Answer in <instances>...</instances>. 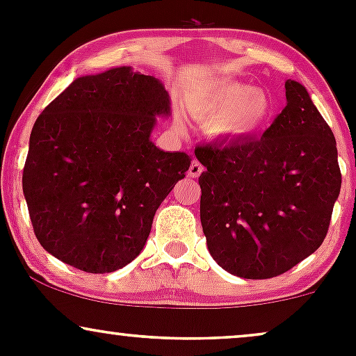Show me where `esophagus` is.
Here are the masks:
<instances>
[{"mask_svg": "<svg viewBox=\"0 0 356 356\" xmlns=\"http://www.w3.org/2000/svg\"><path fill=\"white\" fill-rule=\"evenodd\" d=\"M202 170H204V167L199 164L197 161H192L189 170H187V175H189V177H192V179L199 177V175L202 174Z\"/></svg>", "mask_w": 356, "mask_h": 356, "instance_id": "esophagus-1", "label": "esophagus"}]
</instances>
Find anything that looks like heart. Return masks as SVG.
<instances>
[{
  "label": "heart",
  "mask_w": 356,
  "mask_h": 356,
  "mask_svg": "<svg viewBox=\"0 0 356 356\" xmlns=\"http://www.w3.org/2000/svg\"><path fill=\"white\" fill-rule=\"evenodd\" d=\"M194 117L211 127V134L231 142L254 137L273 117L271 95L243 81H220L192 102Z\"/></svg>",
  "instance_id": "heart-1"
}]
</instances>
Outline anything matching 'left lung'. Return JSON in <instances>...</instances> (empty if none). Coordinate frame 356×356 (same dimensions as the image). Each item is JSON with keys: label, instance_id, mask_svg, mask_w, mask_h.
I'll return each instance as SVG.
<instances>
[{"label": "left lung", "instance_id": "obj_1", "mask_svg": "<svg viewBox=\"0 0 356 356\" xmlns=\"http://www.w3.org/2000/svg\"><path fill=\"white\" fill-rule=\"evenodd\" d=\"M286 107L261 138L201 145V222L231 275L266 280L321 246L341 172L337 140L308 90L286 80Z\"/></svg>", "mask_w": 356, "mask_h": 356}]
</instances>
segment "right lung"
<instances>
[{"label":"right lung","instance_id":"1","mask_svg":"<svg viewBox=\"0 0 356 356\" xmlns=\"http://www.w3.org/2000/svg\"><path fill=\"white\" fill-rule=\"evenodd\" d=\"M169 115L162 81L132 67L79 76L40 113L23 194L44 251L95 275L140 254L155 211L192 161L150 140Z\"/></svg>","mask_w":356,"mask_h":356}]
</instances>
